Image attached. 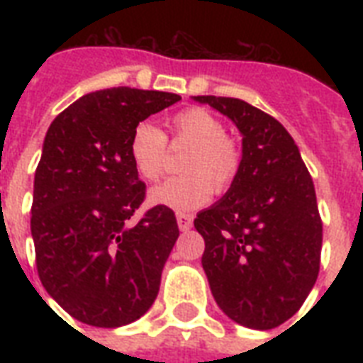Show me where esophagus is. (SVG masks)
I'll return each instance as SVG.
<instances>
[{
	"instance_id": "1",
	"label": "esophagus",
	"mask_w": 363,
	"mask_h": 363,
	"mask_svg": "<svg viewBox=\"0 0 363 363\" xmlns=\"http://www.w3.org/2000/svg\"><path fill=\"white\" fill-rule=\"evenodd\" d=\"M177 224H179V230H181V232H188L194 224V216L186 215V213H179V215H177Z\"/></svg>"
}]
</instances>
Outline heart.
<instances>
[{
    "label": "heart",
    "mask_w": 363,
    "mask_h": 363,
    "mask_svg": "<svg viewBox=\"0 0 363 363\" xmlns=\"http://www.w3.org/2000/svg\"><path fill=\"white\" fill-rule=\"evenodd\" d=\"M179 141L190 145L182 171L148 192V203L173 211H194L205 205L213 192L226 190L241 167V150L224 135V124L205 109H186L171 118ZM165 135L152 122H139L130 137V158L143 181L160 179L164 169Z\"/></svg>",
    "instance_id": "1"
}]
</instances>
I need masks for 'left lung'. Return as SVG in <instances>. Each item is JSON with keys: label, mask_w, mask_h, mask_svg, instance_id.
Wrapping results in <instances>:
<instances>
[{"label": "left lung", "mask_w": 363, "mask_h": 363, "mask_svg": "<svg viewBox=\"0 0 363 363\" xmlns=\"http://www.w3.org/2000/svg\"><path fill=\"white\" fill-rule=\"evenodd\" d=\"M238 125L241 167L194 226L216 305L233 322L273 330L298 313L320 269L315 184L286 128L247 101L192 96Z\"/></svg>", "instance_id": "left-lung-1"}]
</instances>
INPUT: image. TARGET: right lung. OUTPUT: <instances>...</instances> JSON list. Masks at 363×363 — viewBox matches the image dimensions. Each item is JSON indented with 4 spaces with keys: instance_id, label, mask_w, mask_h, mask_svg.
<instances>
[{
    "instance_id": "add662e5",
    "label": "right lung",
    "mask_w": 363,
    "mask_h": 363,
    "mask_svg": "<svg viewBox=\"0 0 363 363\" xmlns=\"http://www.w3.org/2000/svg\"><path fill=\"white\" fill-rule=\"evenodd\" d=\"M181 96L118 86L82 96L48 128L33 181L31 238L39 279L73 318L121 328L158 296L179 238L173 211L145 199L130 158L131 131Z\"/></svg>"
}]
</instances>
